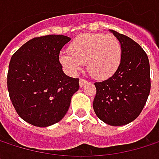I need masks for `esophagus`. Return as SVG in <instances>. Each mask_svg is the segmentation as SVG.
Here are the masks:
<instances>
[{
	"label": "esophagus",
	"instance_id": "obj_1",
	"mask_svg": "<svg viewBox=\"0 0 159 159\" xmlns=\"http://www.w3.org/2000/svg\"><path fill=\"white\" fill-rule=\"evenodd\" d=\"M86 83H88L86 80H84V79H80L79 80V84H80V86L82 87V86H84Z\"/></svg>",
	"mask_w": 159,
	"mask_h": 159
}]
</instances>
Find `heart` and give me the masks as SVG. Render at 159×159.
Listing matches in <instances>:
<instances>
[{"label":"heart","mask_w":159,"mask_h":159,"mask_svg":"<svg viewBox=\"0 0 159 159\" xmlns=\"http://www.w3.org/2000/svg\"><path fill=\"white\" fill-rule=\"evenodd\" d=\"M68 54L60 56V62L71 75L81 70L86 64L88 73L98 80L111 77L119 69L122 48L119 39L113 35L86 33L76 37L68 46Z\"/></svg>","instance_id":"heart-1"}]
</instances>
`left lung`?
<instances>
[{"mask_svg": "<svg viewBox=\"0 0 159 159\" xmlns=\"http://www.w3.org/2000/svg\"><path fill=\"white\" fill-rule=\"evenodd\" d=\"M122 57L119 69L109 79L95 83L97 94L93 108L96 115L111 126H121L134 120L150 93V65L141 46L129 37L114 30Z\"/></svg>", "mask_w": 159, "mask_h": 159, "instance_id": "obj_1", "label": "left lung"}]
</instances>
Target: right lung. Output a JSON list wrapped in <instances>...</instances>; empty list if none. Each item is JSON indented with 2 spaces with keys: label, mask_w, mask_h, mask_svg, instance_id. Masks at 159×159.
I'll return each instance as SVG.
<instances>
[{
  "label": "right lung",
  "mask_w": 159,
  "mask_h": 159,
  "mask_svg": "<svg viewBox=\"0 0 159 159\" xmlns=\"http://www.w3.org/2000/svg\"><path fill=\"white\" fill-rule=\"evenodd\" d=\"M62 35L34 38L11 58L7 87L17 114L26 122L48 127L66 114L79 79L66 75L60 62V50L70 41Z\"/></svg>",
  "instance_id": "right-lung-1"
}]
</instances>
